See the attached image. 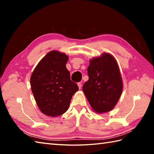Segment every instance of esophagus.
Here are the masks:
<instances>
[{"mask_svg":"<svg viewBox=\"0 0 154 154\" xmlns=\"http://www.w3.org/2000/svg\"><path fill=\"white\" fill-rule=\"evenodd\" d=\"M77 85H78V87H79V89H81V86H82V84H81V82L78 83Z\"/></svg>","mask_w":154,"mask_h":154,"instance_id":"34e87169","label":"esophagus"}]
</instances>
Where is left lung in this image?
Returning a JSON list of instances; mask_svg holds the SVG:
<instances>
[{"mask_svg": "<svg viewBox=\"0 0 154 154\" xmlns=\"http://www.w3.org/2000/svg\"><path fill=\"white\" fill-rule=\"evenodd\" d=\"M89 62V78L83 86L84 94L94 112H109L116 106L123 89L119 65L115 58L106 52Z\"/></svg>", "mask_w": 154, "mask_h": 154, "instance_id": "obj_1", "label": "left lung"}]
</instances>
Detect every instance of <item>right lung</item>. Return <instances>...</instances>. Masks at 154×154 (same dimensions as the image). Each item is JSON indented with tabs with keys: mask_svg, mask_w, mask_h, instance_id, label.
<instances>
[{
	"mask_svg": "<svg viewBox=\"0 0 154 154\" xmlns=\"http://www.w3.org/2000/svg\"><path fill=\"white\" fill-rule=\"evenodd\" d=\"M67 55L52 50L35 67L30 77L32 93L37 105L45 115L57 117L68 110L73 94L79 90L71 81L66 68Z\"/></svg>",
	"mask_w": 154,
	"mask_h": 154,
	"instance_id": "obj_1",
	"label": "right lung"
}]
</instances>
